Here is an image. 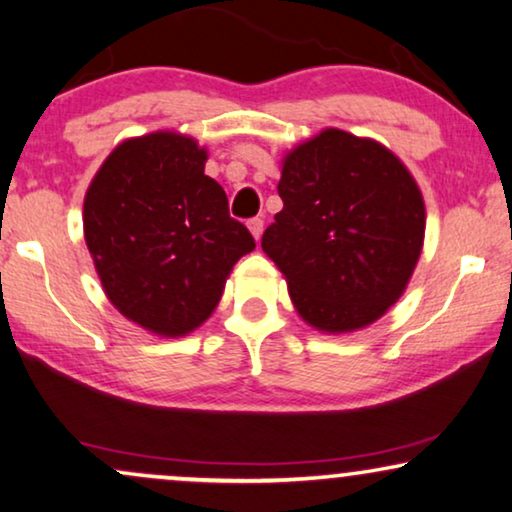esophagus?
I'll return each mask as SVG.
<instances>
[{"label": "esophagus", "mask_w": 512, "mask_h": 512, "mask_svg": "<svg viewBox=\"0 0 512 512\" xmlns=\"http://www.w3.org/2000/svg\"><path fill=\"white\" fill-rule=\"evenodd\" d=\"M248 229H250V234L257 238V241H260V236H262V231H264V220L262 217H252V220H248Z\"/></svg>", "instance_id": "34e87169"}]
</instances>
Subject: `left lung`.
<instances>
[{"label":"left lung","mask_w":512,"mask_h":512,"mask_svg":"<svg viewBox=\"0 0 512 512\" xmlns=\"http://www.w3.org/2000/svg\"><path fill=\"white\" fill-rule=\"evenodd\" d=\"M283 210L262 250L288 278L299 316L349 332L398 302L421 255L424 199L379 142L327 128L285 156Z\"/></svg>","instance_id":"1"}]
</instances>
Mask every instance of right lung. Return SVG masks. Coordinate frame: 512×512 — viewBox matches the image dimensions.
I'll list each match as a JSON object with an SVG mask.
<instances>
[{"mask_svg":"<svg viewBox=\"0 0 512 512\" xmlns=\"http://www.w3.org/2000/svg\"><path fill=\"white\" fill-rule=\"evenodd\" d=\"M206 152L177 133L126 140L84 201V234L109 302L156 335L180 337L220 302L255 238L203 173Z\"/></svg>","mask_w":512,"mask_h":512,"instance_id":"obj_1","label":"right lung"}]
</instances>
